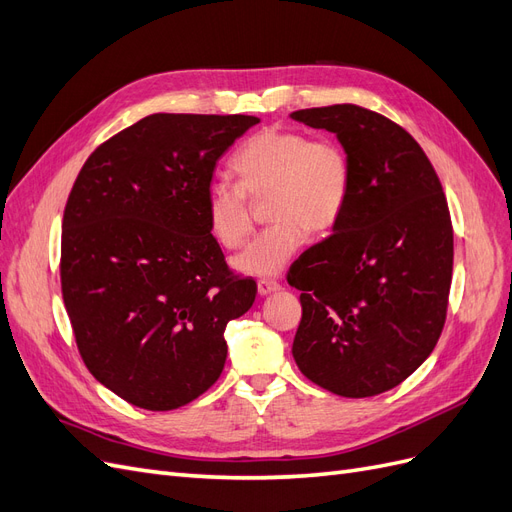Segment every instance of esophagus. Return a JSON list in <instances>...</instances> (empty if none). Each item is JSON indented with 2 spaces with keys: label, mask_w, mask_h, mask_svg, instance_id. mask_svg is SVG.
Here are the masks:
<instances>
[{
  "label": "esophagus",
  "mask_w": 512,
  "mask_h": 512,
  "mask_svg": "<svg viewBox=\"0 0 512 512\" xmlns=\"http://www.w3.org/2000/svg\"><path fill=\"white\" fill-rule=\"evenodd\" d=\"M277 290H280V284L273 282V280H260L258 282V294H260V297H267V294L277 292Z\"/></svg>",
  "instance_id": "obj_1"
}]
</instances>
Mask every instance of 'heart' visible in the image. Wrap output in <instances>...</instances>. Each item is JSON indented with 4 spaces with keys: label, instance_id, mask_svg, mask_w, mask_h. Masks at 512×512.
Masks as SVG:
<instances>
[{
    "label": "heart",
    "instance_id": "1",
    "mask_svg": "<svg viewBox=\"0 0 512 512\" xmlns=\"http://www.w3.org/2000/svg\"><path fill=\"white\" fill-rule=\"evenodd\" d=\"M237 185L211 183L205 218L224 250H239L250 239L254 203L267 198L273 224L235 258V269L254 277L280 275L309 237H322L344 218L352 192V164L346 149L292 128H265L230 160Z\"/></svg>",
    "mask_w": 512,
    "mask_h": 512
}]
</instances>
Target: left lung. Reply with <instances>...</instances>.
Instances as JSON below:
<instances>
[{
    "mask_svg": "<svg viewBox=\"0 0 512 512\" xmlns=\"http://www.w3.org/2000/svg\"><path fill=\"white\" fill-rule=\"evenodd\" d=\"M290 117L333 132L352 164L344 218L288 273L303 290L292 356L335 395H380L423 365L444 329L453 277L446 196L421 145L384 115L333 104Z\"/></svg>",
    "mask_w": 512,
    "mask_h": 512,
    "instance_id": "8db88e82",
    "label": "left lung"
}]
</instances>
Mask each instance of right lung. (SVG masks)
<instances>
[{
  "instance_id": "add662e5",
  "label": "right lung",
  "mask_w": 512,
  "mask_h": 512,
  "mask_svg": "<svg viewBox=\"0 0 512 512\" xmlns=\"http://www.w3.org/2000/svg\"><path fill=\"white\" fill-rule=\"evenodd\" d=\"M260 119L156 113L102 143L76 177L61 224V294L98 382L164 412L220 378L224 331L256 299L205 218L218 160Z\"/></svg>"
}]
</instances>
